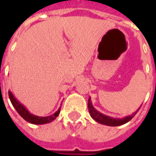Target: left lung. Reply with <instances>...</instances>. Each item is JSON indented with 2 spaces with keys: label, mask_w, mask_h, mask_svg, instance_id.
I'll use <instances>...</instances> for the list:
<instances>
[{
  "label": "left lung",
  "mask_w": 156,
  "mask_h": 156,
  "mask_svg": "<svg viewBox=\"0 0 156 156\" xmlns=\"http://www.w3.org/2000/svg\"><path fill=\"white\" fill-rule=\"evenodd\" d=\"M91 98L88 99V110H89V114L91 115V117L96 120L97 122H98L99 124H105V125H108V126H119V125H122V124H126L127 122H129V120H131V119L134 117V115H136V113L139 111L138 109L137 111L134 113L131 116H128V117H125L122 119H113V118H110L109 116H106V115H103L101 113H99L97 110H95L94 108L93 107L91 103Z\"/></svg>",
  "instance_id": "left-lung-1"
}]
</instances>
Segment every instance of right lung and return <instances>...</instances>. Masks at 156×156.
Returning a JSON list of instances; mask_svg holds the SVG:
<instances>
[{
  "instance_id": "obj_1",
  "label": "right lung",
  "mask_w": 156,
  "mask_h": 156,
  "mask_svg": "<svg viewBox=\"0 0 156 156\" xmlns=\"http://www.w3.org/2000/svg\"><path fill=\"white\" fill-rule=\"evenodd\" d=\"M9 98H10V100L12 102L13 107L16 108V110L17 111L19 115H21L26 121H27L31 124H47V123H50L51 121H53L58 117L59 113H60V109H61V107L59 108L58 111L54 113L53 115H51V116H48V117H38V116H36V115H33L32 114H30L27 109L23 106L22 105H21L15 98L14 96L12 95V94L11 92H8Z\"/></svg>"
}]
</instances>
